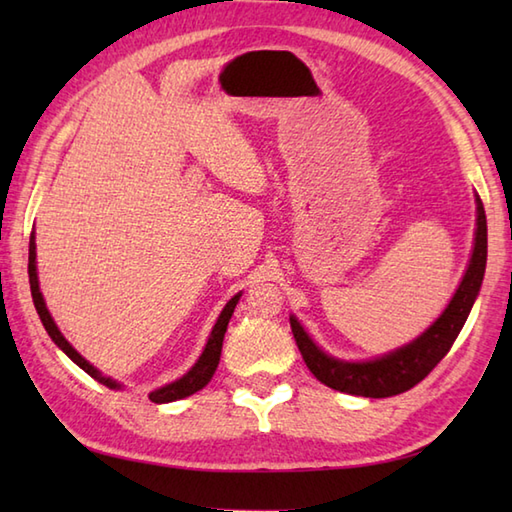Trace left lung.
<instances>
[{"label":"left lung","mask_w":512,"mask_h":512,"mask_svg":"<svg viewBox=\"0 0 512 512\" xmlns=\"http://www.w3.org/2000/svg\"><path fill=\"white\" fill-rule=\"evenodd\" d=\"M486 270V213L482 200L477 198V231H475V248L471 255V264L462 284L455 292L449 308L442 312V317L431 325V328L418 336L416 341L400 347L383 358L367 363H345L323 354L317 345L312 343L301 323L290 317V328L295 334L299 352L306 361L310 372L328 385L343 394L365 396V398H389L402 394L411 387H416L420 380L431 374L447 352L451 350L453 341L458 339L462 325L475 303L477 292H480L482 279Z\"/></svg>","instance_id":"8db88e82"}]
</instances>
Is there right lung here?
Instances as JSON below:
<instances>
[{"label":"right lung","instance_id":"right-lung-1","mask_svg":"<svg viewBox=\"0 0 512 512\" xmlns=\"http://www.w3.org/2000/svg\"><path fill=\"white\" fill-rule=\"evenodd\" d=\"M35 235H30V246H28V277H30V292H32V301H35V308L39 312V319L43 323V328H46V332L50 334V339L57 343L61 350L68 354L72 361L79 365L83 372H88L94 380H99V383L107 385V387H118L112 378H105L99 369H94L85 358L74 350V347L63 339V334L59 332L57 325H54L50 312L46 308V303H43V297L39 292V279H37V266H35ZM242 295H235L231 301L226 303V308L222 310L220 319H217L215 328L209 336V343H206L202 356L198 358V363H195L187 374H184L180 380H176V383L171 385H165L160 387L156 391H151L149 394V400L151 402H158V405H162V402H173V400H180V398H187L191 394H195V391H200L209 380L213 378L215 369H217V363H220V354H222V341H224V332H226V325L228 321H231L233 317V310L237 306V301Z\"/></svg>","mask_w":512,"mask_h":512}]
</instances>
